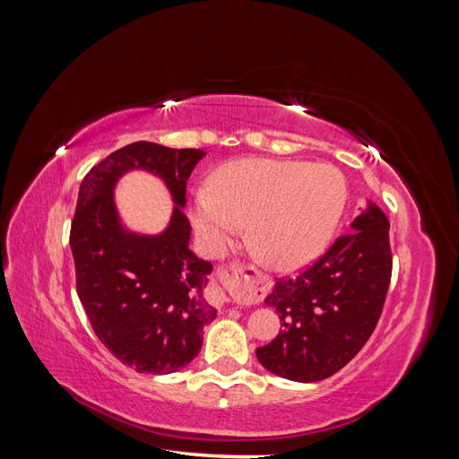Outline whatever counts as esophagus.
Instances as JSON below:
<instances>
[{
    "mask_svg": "<svg viewBox=\"0 0 459 459\" xmlns=\"http://www.w3.org/2000/svg\"><path fill=\"white\" fill-rule=\"evenodd\" d=\"M221 280H224V283H230V285H235L238 289H241L243 293H253L256 283H258L255 273H251L243 266H230L228 272H224V275H221ZM211 302L214 304V307H218V308L224 307V304L230 302V297L226 295L224 287L212 283V287H211Z\"/></svg>",
    "mask_w": 459,
    "mask_h": 459,
    "instance_id": "esophagus-1",
    "label": "esophagus"
}]
</instances>
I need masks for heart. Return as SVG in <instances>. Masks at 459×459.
<instances>
[{
  "instance_id": "obj_1",
  "label": "heart",
  "mask_w": 459,
  "mask_h": 459,
  "mask_svg": "<svg viewBox=\"0 0 459 459\" xmlns=\"http://www.w3.org/2000/svg\"><path fill=\"white\" fill-rule=\"evenodd\" d=\"M346 203L344 176L331 164L243 159L212 174L191 220L208 251L218 253L248 224V241L268 266H307L329 243Z\"/></svg>"
}]
</instances>
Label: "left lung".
I'll return each instance as SVG.
<instances>
[{"label":"left lung","instance_id":"left-lung-1","mask_svg":"<svg viewBox=\"0 0 459 459\" xmlns=\"http://www.w3.org/2000/svg\"><path fill=\"white\" fill-rule=\"evenodd\" d=\"M388 218L371 201L314 266L277 280L266 297L281 327L256 349L258 362L289 381L331 377L362 351L379 322L391 283Z\"/></svg>","mask_w":459,"mask_h":459}]
</instances>
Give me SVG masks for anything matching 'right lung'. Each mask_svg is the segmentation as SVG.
Segmentation results:
<instances>
[{
	"instance_id": "add662e5",
	"label": "right lung",
	"mask_w": 459,
	"mask_h": 459,
	"mask_svg": "<svg viewBox=\"0 0 459 459\" xmlns=\"http://www.w3.org/2000/svg\"><path fill=\"white\" fill-rule=\"evenodd\" d=\"M201 149L135 142L110 152L82 179L71 226L76 290L95 335L124 366L166 375L201 351L203 327L216 317L204 300L212 264L189 248L186 186ZM145 169L163 179L175 211L157 236L130 232L114 203L117 179Z\"/></svg>"
}]
</instances>
